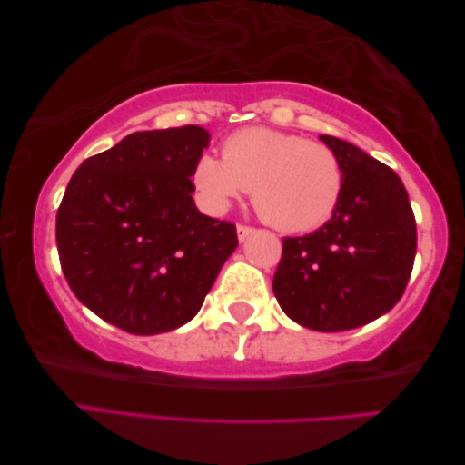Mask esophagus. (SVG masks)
<instances>
[{
  "mask_svg": "<svg viewBox=\"0 0 465 465\" xmlns=\"http://www.w3.org/2000/svg\"><path fill=\"white\" fill-rule=\"evenodd\" d=\"M252 233H253V227L238 223V240H240V242H243V240L248 238V235H252Z\"/></svg>",
  "mask_w": 465,
  "mask_h": 465,
  "instance_id": "esophagus-1",
  "label": "esophagus"
}]
</instances>
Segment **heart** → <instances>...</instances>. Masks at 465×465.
Returning <instances> with one entry per match:
<instances>
[{"instance_id":"b5f03b06","label":"heart","mask_w":465,"mask_h":465,"mask_svg":"<svg viewBox=\"0 0 465 465\" xmlns=\"http://www.w3.org/2000/svg\"><path fill=\"white\" fill-rule=\"evenodd\" d=\"M193 182L207 210L223 213L252 190L255 212L280 232L323 225L338 210L343 167L330 145L265 127H245L225 137L222 160L205 153Z\"/></svg>"}]
</instances>
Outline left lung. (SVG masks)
I'll return each mask as SVG.
<instances>
[{
	"mask_svg": "<svg viewBox=\"0 0 465 465\" xmlns=\"http://www.w3.org/2000/svg\"><path fill=\"white\" fill-rule=\"evenodd\" d=\"M320 140L338 153L343 193L320 230L283 238L273 293L303 328L345 331L378 320L406 292L418 232L400 175L340 137Z\"/></svg>",
	"mask_w": 465,
	"mask_h": 465,
	"instance_id": "left-lung-1",
	"label": "left lung"
}]
</instances>
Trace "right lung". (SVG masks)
Returning <instances> with one entry per match:
<instances>
[{"label":"right lung","instance_id":"add662e5","mask_svg":"<svg viewBox=\"0 0 465 465\" xmlns=\"http://www.w3.org/2000/svg\"><path fill=\"white\" fill-rule=\"evenodd\" d=\"M207 142L197 125L135 132L67 183L55 217L62 272L85 308L127 333L190 322L238 248L235 225L192 197Z\"/></svg>","mask_w":465,"mask_h":465}]
</instances>
